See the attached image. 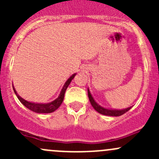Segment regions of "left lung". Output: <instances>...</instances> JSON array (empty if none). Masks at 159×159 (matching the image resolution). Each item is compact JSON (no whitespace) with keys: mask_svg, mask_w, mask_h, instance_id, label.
<instances>
[{"mask_svg":"<svg viewBox=\"0 0 159 159\" xmlns=\"http://www.w3.org/2000/svg\"><path fill=\"white\" fill-rule=\"evenodd\" d=\"M88 94H89V101L91 105H92L93 108L97 111L98 113L102 114L104 115H108V116H120V115H122L123 114H125V112H127L128 111H129L131 108V107L129 108H125V109H121V110H116V109H108V108H105L102 107L101 105H99L95 101L93 98L92 95H91V92H90L89 89H88Z\"/></svg>","mask_w":159,"mask_h":159,"instance_id":"1","label":"left lung"}]
</instances>
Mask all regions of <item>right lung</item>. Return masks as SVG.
<instances>
[{
    "mask_svg": "<svg viewBox=\"0 0 159 159\" xmlns=\"http://www.w3.org/2000/svg\"><path fill=\"white\" fill-rule=\"evenodd\" d=\"M77 74L75 73L74 75H72L68 80H67L65 84H64L63 88H62L61 91V93L58 95V97H57L55 100H54L51 102H49V103H45V104L34 103V102H28V101L25 100V99L22 98L20 96L18 95V94L17 93V91H16V90L14 88V86H13V89H14V93H15V94L17 95V98L19 99V101H20V102H21V103L23 104L26 108H28V109L32 111L36 112V113H51V112L57 110V108L60 107V105H61V103L63 102L64 97H65V91H66V89H68L70 81H72V79L75 78V76Z\"/></svg>",
    "mask_w": 159,
    "mask_h": 159,
    "instance_id": "add662e5",
    "label": "right lung"
}]
</instances>
